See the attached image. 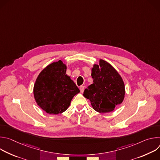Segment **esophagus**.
I'll use <instances>...</instances> for the list:
<instances>
[{"mask_svg":"<svg viewBox=\"0 0 160 160\" xmlns=\"http://www.w3.org/2000/svg\"><path fill=\"white\" fill-rule=\"evenodd\" d=\"M80 92L82 93H83V91H84V86H83V85L80 86Z\"/></svg>","mask_w":160,"mask_h":160,"instance_id":"34e87169","label":"esophagus"}]
</instances>
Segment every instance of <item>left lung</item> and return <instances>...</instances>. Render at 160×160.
I'll use <instances>...</instances> for the list:
<instances>
[{"label": "left lung", "instance_id": "8db88e82", "mask_svg": "<svg viewBox=\"0 0 160 160\" xmlns=\"http://www.w3.org/2000/svg\"><path fill=\"white\" fill-rule=\"evenodd\" d=\"M93 83L83 92L94 109L99 112H108L120 104L124 99V82L110 64L100 59L99 65L94 64L92 69Z\"/></svg>", "mask_w": 160, "mask_h": 160}]
</instances>
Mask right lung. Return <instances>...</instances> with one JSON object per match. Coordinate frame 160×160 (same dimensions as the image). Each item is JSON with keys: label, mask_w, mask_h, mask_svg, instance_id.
<instances>
[{"label": "right lung", "mask_w": 160, "mask_h": 160, "mask_svg": "<svg viewBox=\"0 0 160 160\" xmlns=\"http://www.w3.org/2000/svg\"><path fill=\"white\" fill-rule=\"evenodd\" d=\"M66 66L59 60L40 72L34 85L33 94L37 104L52 115L61 113L69 107L80 90L66 74Z\"/></svg>", "instance_id": "obj_1"}]
</instances>
